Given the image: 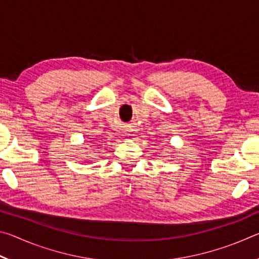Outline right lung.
Segmentation results:
<instances>
[{
	"mask_svg": "<svg viewBox=\"0 0 259 259\" xmlns=\"http://www.w3.org/2000/svg\"><path fill=\"white\" fill-rule=\"evenodd\" d=\"M93 146H95V145H93Z\"/></svg>",
	"mask_w": 259,
	"mask_h": 259,
	"instance_id": "obj_1",
	"label": "right lung"
}]
</instances>
